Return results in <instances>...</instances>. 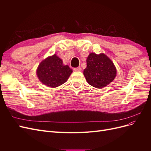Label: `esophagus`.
<instances>
[{
    "mask_svg": "<svg viewBox=\"0 0 151 151\" xmlns=\"http://www.w3.org/2000/svg\"><path fill=\"white\" fill-rule=\"evenodd\" d=\"M74 70L76 71V72H81L82 70V68L81 67H76V68H74Z\"/></svg>",
    "mask_w": 151,
    "mask_h": 151,
    "instance_id": "34e87169",
    "label": "esophagus"
}]
</instances>
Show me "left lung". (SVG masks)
<instances>
[{
  "instance_id": "left-lung-1",
  "label": "left lung",
  "mask_w": 151,
  "mask_h": 151,
  "mask_svg": "<svg viewBox=\"0 0 151 151\" xmlns=\"http://www.w3.org/2000/svg\"><path fill=\"white\" fill-rule=\"evenodd\" d=\"M84 75L88 83L96 88L106 87L115 78L116 69L113 62L104 53H91L87 58Z\"/></svg>"
}]
</instances>
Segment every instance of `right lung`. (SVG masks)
<instances>
[{"label":"right lung","mask_w":151,"mask_h":151,"mask_svg":"<svg viewBox=\"0 0 151 151\" xmlns=\"http://www.w3.org/2000/svg\"><path fill=\"white\" fill-rule=\"evenodd\" d=\"M72 70L63 64L62 59L54 54L40 63L36 70L39 80L50 88H56L65 83Z\"/></svg>","instance_id":"add662e5"}]
</instances>
